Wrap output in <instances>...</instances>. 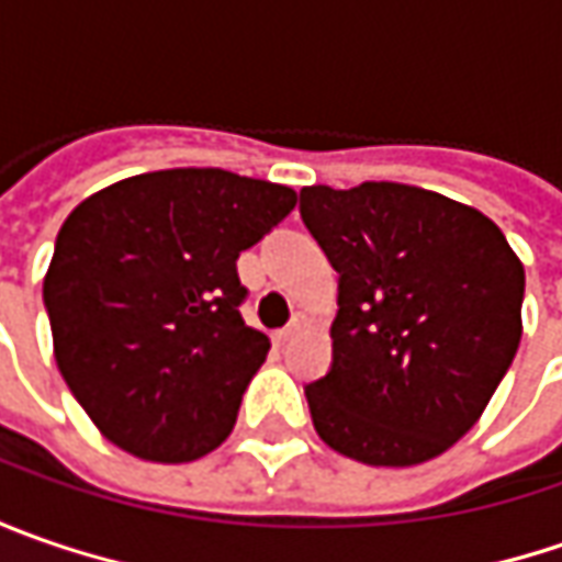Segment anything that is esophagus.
<instances>
[{"label": "esophagus", "instance_id": "1", "mask_svg": "<svg viewBox=\"0 0 562 562\" xmlns=\"http://www.w3.org/2000/svg\"><path fill=\"white\" fill-rule=\"evenodd\" d=\"M300 325H303V315H293V322L288 325V328H281V331H274V340L278 344H284V340H291L296 331H300Z\"/></svg>", "mask_w": 562, "mask_h": 562}]
</instances>
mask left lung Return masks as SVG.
Instances as JSON below:
<instances>
[{
    "instance_id": "obj_1",
    "label": "left lung",
    "mask_w": 562,
    "mask_h": 562,
    "mask_svg": "<svg viewBox=\"0 0 562 562\" xmlns=\"http://www.w3.org/2000/svg\"><path fill=\"white\" fill-rule=\"evenodd\" d=\"M300 215L337 271L331 369L306 384L318 438L366 465L438 457L519 350L522 262L487 215L422 187H303Z\"/></svg>"
}]
</instances>
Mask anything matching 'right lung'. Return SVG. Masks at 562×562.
I'll return each mask as SVG.
<instances>
[{"instance_id": "obj_1", "label": "right lung", "mask_w": 562, "mask_h": 562, "mask_svg": "<svg viewBox=\"0 0 562 562\" xmlns=\"http://www.w3.org/2000/svg\"><path fill=\"white\" fill-rule=\"evenodd\" d=\"M293 205L284 184L168 168L105 187L65 218L43 303L58 372L109 441L190 463L231 435L271 347L240 315L237 259Z\"/></svg>"}]
</instances>
